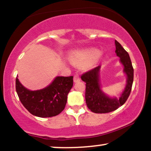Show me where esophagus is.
Masks as SVG:
<instances>
[{
  "label": "esophagus",
  "instance_id": "34e87169",
  "mask_svg": "<svg viewBox=\"0 0 151 151\" xmlns=\"http://www.w3.org/2000/svg\"><path fill=\"white\" fill-rule=\"evenodd\" d=\"M80 81V77H79V76L78 75V74H76V75H74V81L75 83L77 82H79V81Z\"/></svg>",
  "mask_w": 151,
  "mask_h": 151
}]
</instances>
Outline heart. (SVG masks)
Instances as JSON below:
<instances>
[{"instance_id": "heart-1", "label": "heart", "mask_w": 151, "mask_h": 151, "mask_svg": "<svg viewBox=\"0 0 151 151\" xmlns=\"http://www.w3.org/2000/svg\"><path fill=\"white\" fill-rule=\"evenodd\" d=\"M101 55V51L96 48H87L72 52L70 55L72 62L77 65H84L96 61Z\"/></svg>"}]
</instances>
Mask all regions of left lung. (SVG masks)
Listing matches in <instances>:
<instances>
[{
    "label": "left lung",
    "mask_w": 151,
    "mask_h": 151,
    "mask_svg": "<svg viewBox=\"0 0 151 151\" xmlns=\"http://www.w3.org/2000/svg\"><path fill=\"white\" fill-rule=\"evenodd\" d=\"M116 55L119 62L124 66V72L126 75V84L124 91L116 96H109L101 89L100 82L101 65L82 74L81 78L86 82L85 99L87 107L96 114H106L114 111L124 104L131 93L133 81V68L129 55L119 42L115 40Z\"/></svg>",
    "instance_id": "8db88e82"
}]
</instances>
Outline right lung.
<instances>
[{
  "instance_id": "obj_1",
  "label": "right lung",
  "mask_w": 151,
  "mask_h": 151,
  "mask_svg": "<svg viewBox=\"0 0 151 151\" xmlns=\"http://www.w3.org/2000/svg\"><path fill=\"white\" fill-rule=\"evenodd\" d=\"M73 86V77H56L51 84L42 89L32 91L15 80V89L25 108L35 116H55L65 109L67 95Z\"/></svg>"
}]
</instances>
